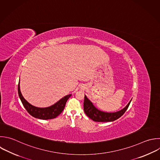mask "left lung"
Listing matches in <instances>:
<instances>
[{
	"label": "left lung",
	"mask_w": 160,
	"mask_h": 160,
	"mask_svg": "<svg viewBox=\"0 0 160 160\" xmlns=\"http://www.w3.org/2000/svg\"><path fill=\"white\" fill-rule=\"evenodd\" d=\"M131 99L128 104L121 110L114 112H106L97 109L91 101L84 95V111L86 114L94 121L96 122H109L116 120L124 114L128 108Z\"/></svg>",
	"instance_id": "8db88e82"
}]
</instances>
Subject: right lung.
<instances>
[{
    "instance_id": "right-lung-1",
    "label": "right lung",
    "mask_w": 160,
    "mask_h": 160,
    "mask_svg": "<svg viewBox=\"0 0 160 160\" xmlns=\"http://www.w3.org/2000/svg\"><path fill=\"white\" fill-rule=\"evenodd\" d=\"M20 81L18 84V94L21 102L27 111L33 117L41 119H51L56 118L63 111L68 99L72 94H68L54 104L47 108H38L31 105L23 97L20 90Z\"/></svg>"
}]
</instances>
